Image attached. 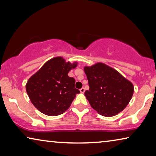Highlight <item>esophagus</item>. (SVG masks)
<instances>
[{
	"label": "esophagus",
	"instance_id": "esophagus-1",
	"mask_svg": "<svg viewBox=\"0 0 156 156\" xmlns=\"http://www.w3.org/2000/svg\"><path fill=\"white\" fill-rule=\"evenodd\" d=\"M80 93H82V94H83L84 91H85V89H84V88H81L80 89Z\"/></svg>",
	"mask_w": 156,
	"mask_h": 156
}]
</instances>
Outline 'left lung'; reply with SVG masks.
<instances>
[{
  "mask_svg": "<svg viewBox=\"0 0 156 156\" xmlns=\"http://www.w3.org/2000/svg\"><path fill=\"white\" fill-rule=\"evenodd\" d=\"M89 89L84 95L99 114L112 117L127 106L133 96V84L114 69L98 62L84 67Z\"/></svg>",
  "mask_w": 156,
  "mask_h": 156,
  "instance_id": "1",
  "label": "left lung"
}]
</instances>
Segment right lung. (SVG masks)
Wrapping results in <instances>:
<instances>
[{"mask_svg": "<svg viewBox=\"0 0 156 156\" xmlns=\"http://www.w3.org/2000/svg\"><path fill=\"white\" fill-rule=\"evenodd\" d=\"M78 63L66 62L62 57L48 60L29 79L26 91L37 109L47 115H58L69 108L76 95L75 79L68 76Z\"/></svg>", "mask_w": 156, "mask_h": 156, "instance_id": "add662e5", "label": "right lung"}]
</instances>
